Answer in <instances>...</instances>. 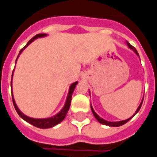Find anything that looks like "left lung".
Wrapping results in <instances>:
<instances>
[{"label":"left lung","instance_id":"obj_1","mask_svg":"<svg viewBox=\"0 0 157 157\" xmlns=\"http://www.w3.org/2000/svg\"><path fill=\"white\" fill-rule=\"evenodd\" d=\"M127 45H128V47H129L130 49H132V50H133V51H134V52H135V53H136V54H137L138 56H139L137 51H136V49L134 48L133 45H130L128 42H127ZM143 100H144V98H143ZM143 100H142V101H141L140 105H139V107H138L137 111H136V112H135V114H136V113H137V112H139V111H140V109L141 105H142V103H143ZM91 110H92V112H93V114H94V117H95V118L97 119V121H98L99 123H102V124H105V125H107V126H111V127H119V126H122V125H123V124H125V123H128V121H129V120L131 119V118H132V117H134V115H135V114H134V116L131 117H130V118H128V119L123 120V121H120V122H108V121H105V120H104V119H103V118H101V117H99L98 115H97V114H96V113L94 112V110H93V108H92V107H91Z\"/></svg>","mask_w":157,"mask_h":157}]
</instances>
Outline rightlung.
Segmentation results:
<instances>
[{"label": "right lung", "mask_w": 157, "mask_h": 157, "mask_svg": "<svg viewBox=\"0 0 157 157\" xmlns=\"http://www.w3.org/2000/svg\"><path fill=\"white\" fill-rule=\"evenodd\" d=\"M45 35H46L45 34H36L35 36H34V37L31 39L28 42L27 45H25L23 48L21 49L19 54L21 53V52H23V49L26 48L28 45H29L31 42H33L35 39H37V38L39 37H44V36H45ZM16 62H17V60H16ZM77 84H78V82H75V83H73V84H71V86H70V89H69V92H68V94H67V98L66 103H65L64 107L62 109V111H61V112H59V113H57L56 116L52 117L44 118V119H36V118H32V117H27L26 115H24L23 113H22V112H20V110L18 109V107L17 106L16 103H15V101H14V99H13V105H14V107H15V109H16L17 112V114L19 115L20 117H22L23 120H25V121L28 122L29 123H30V124H32V125H34V126L35 127H37V128H52V127L55 126V125H56V124H58V123H61V122L65 118L67 113L68 110H69L70 104H71V100H72V94H73V90H74V89H75V86H76ZM11 87H12V82H11Z\"/></svg>", "instance_id": "add662e5"}]
</instances>
